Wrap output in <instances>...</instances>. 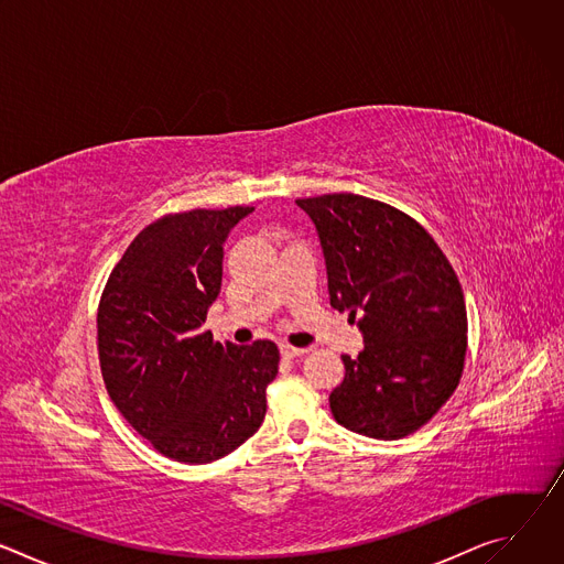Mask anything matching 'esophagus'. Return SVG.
Listing matches in <instances>:
<instances>
[{
    "label": "esophagus",
    "mask_w": 564,
    "mask_h": 564,
    "mask_svg": "<svg viewBox=\"0 0 564 564\" xmlns=\"http://www.w3.org/2000/svg\"><path fill=\"white\" fill-rule=\"evenodd\" d=\"M307 352V348H294V346H288V344H281V355L283 357H301V355H305Z\"/></svg>",
    "instance_id": "34e87169"
}]
</instances>
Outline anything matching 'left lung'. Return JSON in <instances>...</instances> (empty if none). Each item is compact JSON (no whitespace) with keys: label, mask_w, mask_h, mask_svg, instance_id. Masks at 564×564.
<instances>
[{"label":"left lung","mask_w":564,"mask_h":564,"mask_svg":"<svg viewBox=\"0 0 564 564\" xmlns=\"http://www.w3.org/2000/svg\"><path fill=\"white\" fill-rule=\"evenodd\" d=\"M326 259L330 305L364 335L330 392L335 420L366 437L399 440L424 426L459 383L464 292L433 236L409 214L357 194L299 198Z\"/></svg>","instance_id":"1"}]
</instances>
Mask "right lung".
Masks as SVG:
<instances>
[{
  "instance_id": "add662e5",
  "label": "right lung",
  "mask_w": 564,
  "mask_h": 564,
  "mask_svg": "<svg viewBox=\"0 0 564 564\" xmlns=\"http://www.w3.org/2000/svg\"><path fill=\"white\" fill-rule=\"evenodd\" d=\"M254 207L192 209L147 225L113 268L98 307L107 392L170 459L209 464L263 424L279 372L272 341L234 346L203 328L223 281V243Z\"/></svg>"
}]
</instances>
